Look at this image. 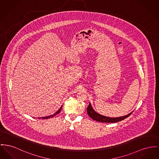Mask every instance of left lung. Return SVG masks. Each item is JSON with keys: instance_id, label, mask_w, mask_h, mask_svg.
Masks as SVG:
<instances>
[{"instance_id": "left-lung-1", "label": "left lung", "mask_w": 159, "mask_h": 159, "mask_svg": "<svg viewBox=\"0 0 159 159\" xmlns=\"http://www.w3.org/2000/svg\"><path fill=\"white\" fill-rule=\"evenodd\" d=\"M87 112L88 115L92 119L96 120L98 122H106V123H115V122H117L121 121V120L126 119L129 116L133 111L129 113L128 115L124 116L110 117H107L101 115L99 114L98 113L96 112L95 111L93 110L91 104L90 103L89 106L87 107Z\"/></svg>"}]
</instances>
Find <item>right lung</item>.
Listing matches in <instances>:
<instances>
[{
	"label": "right lung",
	"instance_id": "obj_1",
	"mask_svg": "<svg viewBox=\"0 0 159 159\" xmlns=\"http://www.w3.org/2000/svg\"><path fill=\"white\" fill-rule=\"evenodd\" d=\"M61 108H62V106L58 109V110L57 111V112H55L54 114L53 115H50V116H46V117H42V119H49V118H51V117H53L54 116H55L57 114H58L60 112V111H61ZM39 119H41V117H39Z\"/></svg>",
	"mask_w": 159,
	"mask_h": 159
}]
</instances>
